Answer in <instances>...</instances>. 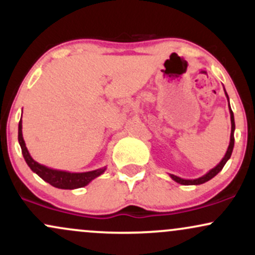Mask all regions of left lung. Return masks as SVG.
I'll return each instance as SVG.
<instances>
[{
	"instance_id": "obj_1",
	"label": "left lung",
	"mask_w": 255,
	"mask_h": 255,
	"mask_svg": "<svg viewBox=\"0 0 255 255\" xmlns=\"http://www.w3.org/2000/svg\"><path fill=\"white\" fill-rule=\"evenodd\" d=\"M225 92V90H224ZM225 96H227L228 98V102H229V97H228L227 92H225ZM229 111H230V120H231V133H230V142H229V146H228V150L225 152L224 157L222 158L221 162L218 163L217 165L215 166V168L211 169L209 172H206V174L204 175V176L201 177H198V178H193V180H186V178H181L178 176H175V175L172 174H169L170 175V177L172 178L174 181H176L177 183L180 184H184V186H191V184H201V183H205L207 182V181L211 180L212 177H215L216 175L218 174L219 171L223 169V166L225 165V163L229 160V158L231 156V153H233V148H234V141H235V139H234V131H235V120H234V113L233 110H231L230 108V104H229Z\"/></svg>"
}]
</instances>
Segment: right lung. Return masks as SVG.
<instances>
[{
    "mask_svg": "<svg viewBox=\"0 0 255 255\" xmlns=\"http://www.w3.org/2000/svg\"><path fill=\"white\" fill-rule=\"evenodd\" d=\"M17 139H19L20 147H21L22 156H24L26 163L30 166V169L33 172L43 178L45 182L50 183L51 186L56 187L60 189H75V188H81V187L87 186L91 181L95 180L96 177L101 176L102 174L105 171L107 166L101 169H96L92 171H86V172H69V171H63V170H56V169L48 168V166L39 164L36 162L33 158L31 157L30 152H28L27 147H26L25 140L22 137V121L20 120L19 122V131H17Z\"/></svg>",
    "mask_w": 255,
    "mask_h": 255,
    "instance_id": "right-lung-1",
    "label": "right lung"
}]
</instances>
